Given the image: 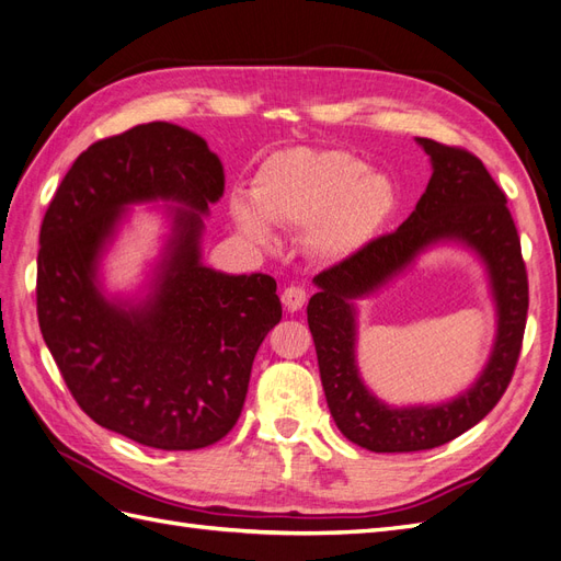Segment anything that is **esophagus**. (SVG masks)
Segmentation results:
<instances>
[{
    "instance_id": "esophagus-1",
    "label": "esophagus",
    "mask_w": 561,
    "mask_h": 561,
    "mask_svg": "<svg viewBox=\"0 0 561 561\" xmlns=\"http://www.w3.org/2000/svg\"><path fill=\"white\" fill-rule=\"evenodd\" d=\"M306 300H308V294H306V289L304 286H286L284 289V294H282V304H284V308L289 310V312H296V310H300L306 306Z\"/></svg>"
}]
</instances>
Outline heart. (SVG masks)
<instances>
[{"mask_svg": "<svg viewBox=\"0 0 561 561\" xmlns=\"http://www.w3.org/2000/svg\"><path fill=\"white\" fill-rule=\"evenodd\" d=\"M398 208L389 172L367 168L343 149L294 147L257 168L253 196L234 194L229 213L257 247L277 241L275 225L308 229V247L324 261H348L379 237Z\"/></svg>", "mask_w": 561, "mask_h": 561, "instance_id": "obj_1", "label": "heart"}]
</instances>
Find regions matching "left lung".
Returning <instances> with one entry per match:
<instances>
[{
  "label": "left lung",
  "instance_id": "obj_1",
  "mask_svg": "<svg viewBox=\"0 0 561 561\" xmlns=\"http://www.w3.org/2000/svg\"><path fill=\"white\" fill-rule=\"evenodd\" d=\"M431 161L426 192L393 234L320 272L308 324L329 412L351 443L371 453H414L465 434L495 408L519 360L528 282L507 198L477 156L434 139H414ZM457 245L478 255L496 308V336L480 377L440 404L391 407L364 383L356 365L360 299L376 295L428 250Z\"/></svg>",
  "mask_w": 561,
  "mask_h": 561
}]
</instances>
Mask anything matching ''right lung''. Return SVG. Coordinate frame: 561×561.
Returning a JSON list of instances; mask_svg holds the SVG:
<instances>
[{
	"instance_id": "right-lung-1",
	"label": "right lung",
	"mask_w": 561,
	"mask_h": 561,
	"mask_svg": "<svg viewBox=\"0 0 561 561\" xmlns=\"http://www.w3.org/2000/svg\"><path fill=\"white\" fill-rule=\"evenodd\" d=\"M225 168L172 123L92 144L66 172L39 229L37 320L78 405L158 450H198L237 424L253 357L282 320L277 282L204 263ZM163 203L162 251L145 282L108 293L103 261L133 205Z\"/></svg>"
}]
</instances>
